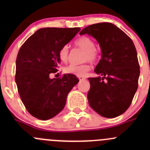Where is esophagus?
Masks as SVG:
<instances>
[{
	"mask_svg": "<svg viewBox=\"0 0 150 150\" xmlns=\"http://www.w3.org/2000/svg\"><path fill=\"white\" fill-rule=\"evenodd\" d=\"M78 78H79L80 81H84V80L86 79V78H85V77H82V76L78 77Z\"/></svg>",
	"mask_w": 150,
	"mask_h": 150,
	"instance_id": "obj_1",
	"label": "esophagus"
}]
</instances>
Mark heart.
I'll list each match as a JSON object with an SVG mask.
<instances>
[{"label":"heart","mask_w":150,"mask_h":150,"mask_svg":"<svg viewBox=\"0 0 150 150\" xmlns=\"http://www.w3.org/2000/svg\"><path fill=\"white\" fill-rule=\"evenodd\" d=\"M75 45L86 51L84 61L88 60L91 62H94L97 60L99 54L97 50L95 48V42L93 39L83 36L78 38L75 41ZM59 58L62 62H67L69 60V46L67 45H65L60 48L59 51ZM90 68V65L88 64H83L80 65L70 64L64 68V72L66 73L72 74L77 76H84L86 72L89 71Z\"/></svg>","instance_id":"1"}]
</instances>
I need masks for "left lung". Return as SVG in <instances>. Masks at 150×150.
I'll use <instances>...</instances> for the list:
<instances>
[{
  "label": "left lung",
  "mask_w": 150,
  "mask_h": 150,
  "mask_svg": "<svg viewBox=\"0 0 150 150\" xmlns=\"http://www.w3.org/2000/svg\"><path fill=\"white\" fill-rule=\"evenodd\" d=\"M97 40L102 58L89 78V105L101 116L112 118L123 114L131 105L138 88L140 69L132 40L120 28L109 22L89 25L80 35Z\"/></svg>",
  "instance_id": "left-lung-1"
}]
</instances>
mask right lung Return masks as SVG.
Wrapping results in <instances>:
<instances>
[{
  "mask_svg": "<svg viewBox=\"0 0 150 150\" xmlns=\"http://www.w3.org/2000/svg\"><path fill=\"white\" fill-rule=\"evenodd\" d=\"M81 30L80 28H45L38 30L21 46L16 61L15 81L27 110L46 120L64 109L67 97L79 80L72 74L49 77L58 71L59 51Z\"/></svg>",
  "mask_w": 150,
  "mask_h": 150,
  "instance_id": "1",
  "label": "right lung"
}]
</instances>
